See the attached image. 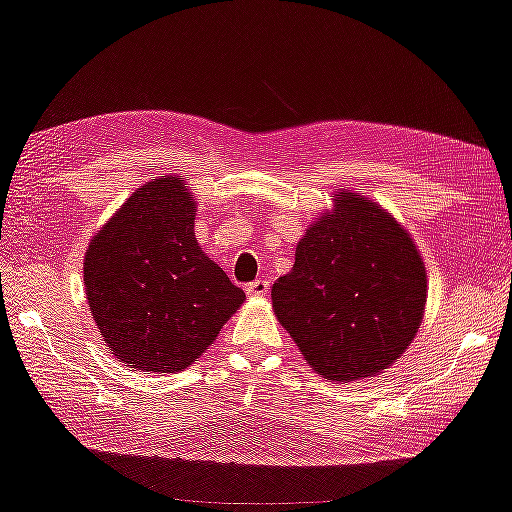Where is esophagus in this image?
Masks as SVG:
<instances>
[{"label":"esophagus","instance_id":"esophagus-1","mask_svg":"<svg viewBox=\"0 0 512 512\" xmlns=\"http://www.w3.org/2000/svg\"><path fill=\"white\" fill-rule=\"evenodd\" d=\"M269 289H271L269 280L259 278L255 282H250V285H246V294L253 296V299H262V296H266V292H269Z\"/></svg>","mask_w":512,"mask_h":512}]
</instances>
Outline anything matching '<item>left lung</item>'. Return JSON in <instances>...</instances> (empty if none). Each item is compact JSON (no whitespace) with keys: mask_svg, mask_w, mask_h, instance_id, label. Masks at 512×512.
Segmentation results:
<instances>
[{"mask_svg":"<svg viewBox=\"0 0 512 512\" xmlns=\"http://www.w3.org/2000/svg\"><path fill=\"white\" fill-rule=\"evenodd\" d=\"M331 197L271 301L310 368L347 384L407 352L425 315L427 273L411 234L381 204L354 190Z\"/></svg>","mask_w":512,"mask_h":512,"instance_id":"left-lung-1","label":"left lung"}]
</instances>
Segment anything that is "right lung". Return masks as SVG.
Masks as SVG:
<instances>
[{
    "label": "right lung",
    "instance_id": "1",
    "mask_svg": "<svg viewBox=\"0 0 512 512\" xmlns=\"http://www.w3.org/2000/svg\"><path fill=\"white\" fill-rule=\"evenodd\" d=\"M188 183L177 174L142 183L91 236L85 292L114 358L142 372L193 365L246 301L202 253Z\"/></svg>",
    "mask_w": 512,
    "mask_h": 512
}]
</instances>
